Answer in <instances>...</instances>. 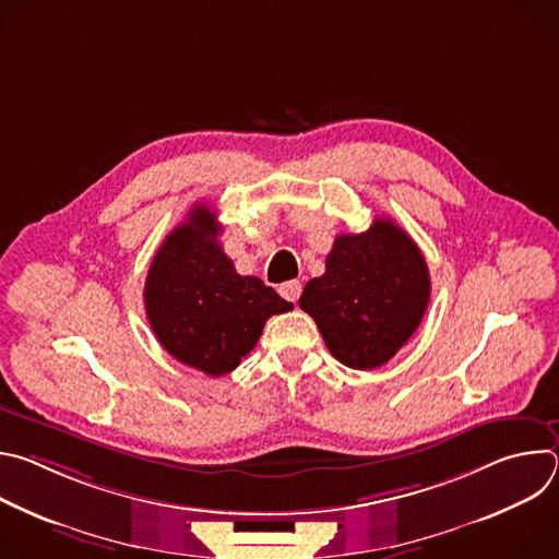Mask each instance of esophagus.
Wrapping results in <instances>:
<instances>
[{"label":"esophagus","instance_id":"1","mask_svg":"<svg viewBox=\"0 0 559 559\" xmlns=\"http://www.w3.org/2000/svg\"><path fill=\"white\" fill-rule=\"evenodd\" d=\"M300 292H302V285H300L298 281H287V283H283V285L278 287V294H281L285 300H289V302H296L298 296H300Z\"/></svg>","mask_w":559,"mask_h":559}]
</instances>
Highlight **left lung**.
Segmentation results:
<instances>
[{
	"label": "left lung",
	"mask_w": 559,
	"mask_h": 559,
	"mask_svg": "<svg viewBox=\"0 0 559 559\" xmlns=\"http://www.w3.org/2000/svg\"><path fill=\"white\" fill-rule=\"evenodd\" d=\"M429 294L420 248L382 216L367 231L336 236L325 274L305 285L298 305L338 362L367 371L389 362L414 336Z\"/></svg>",
	"instance_id": "left-lung-1"
}]
</instances>
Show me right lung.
I'll return each mask as SVG.
<instances>
[{
    "mask_svg": "<svg viewBox=\"0 0 559 559\" xmlns=\"http://www.w3.org/2000/svg\"><path fill=\"white\" fill-rule=\"evenodd\" d=\"M207 205H194L154 254L143 300L156 341L179 362L225 376L248 356L265 321L292 309L257 276L236 274Z\"/></svg>",
    "mask_w": 559,
    "mask_h": 559,
    "instance_id": "obj_1",
    "label": "right lung"
}]
</instances>
